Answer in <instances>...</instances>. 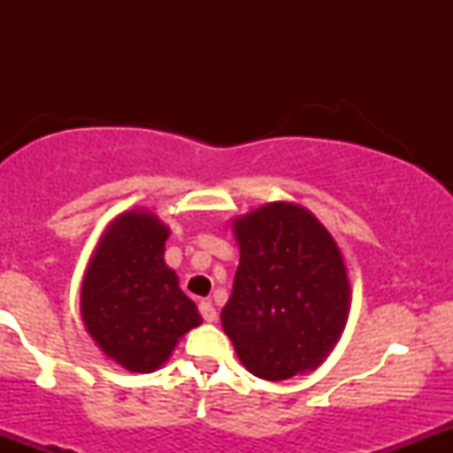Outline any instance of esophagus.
I'll return each instance as SVG.
<instances>
[{"label": "esophagus", "instance_id": "obj_1", "mask_svg": "<svg viewBox=\"0 0 453 453\" xmlns=\"http://www.w3.org/2000/svg\"><path fill=\"white\" fill-rule=\"evenodd\" d=\"M199 313L205 322H214V319H217V309L210 303H199Z\"/></svg>", "mask_w": 453, "mask_h": 453}]
</instances>
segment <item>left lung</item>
Instances as JSON below:
<instances>
[{"label": "left lung", "instance_id": "left-lung-1", "mask_svg": "<svg viewBox=\"0 0 453 453\" xmlns=\"http://www.w3.org/2000/svg\"><path fill=\"white\" fill-rule=\"evenodd\" d=\"M234 234L241 260L221 322L236 355L267 381L315 370L349 318L340 248L309 210L287 201L236 219Z\"/></svg>", "mask_w": 453, "mask_h": 453}]
</instances>
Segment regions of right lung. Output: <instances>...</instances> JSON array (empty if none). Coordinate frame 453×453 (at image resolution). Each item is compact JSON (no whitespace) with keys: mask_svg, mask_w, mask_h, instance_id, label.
Segmentation results:
<instances>
[{"mask_svg":"<svg viewBox=\"0 0 453 453\" xmlns=\"http://www.w3.org/2000/svg\"><path fill=\"white\" fill-rule=\"evenodd\" d=\"M168 227L155 214H120L100 239L81 289L83 322L107 357L153 372L201 315L164 263Z\"/></svg>","mask_w":453,"mask_h":453,"instance_id":"obj_1","label":"right lung"}]
</instances>
